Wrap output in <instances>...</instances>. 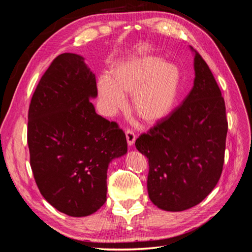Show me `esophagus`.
Returning a JSON list of instances; mask_svg holds the SVG:
<instances>
[{
    "instance_id": "1",
    "label": "esophagus",
    "mask_w": 252,
    "mask_h": 252,
    "mask_svg": "<svg viewBox=\"0 0 252 252\" xmlns=\"http://www.w3.org/2000/svg\"><path fill=\"white\" fill-rule=\"evenodd\" d=\"M135 139H136V135L132 130H127L126 131V140H127V143H128L129 146H132V145L135 142Z\"/></svg>"
}]
</instances>
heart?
I'll return each instance as SVG.
<instances>
[{"label": "heart", "instance_id": "heart-1", "mask_svg": "<svg viewBox=\"0 0 252 252\" xmlns=\"http://www.w3.org/2000/svg\"><path fill=\"white\" fill-rule=\"evenodd\" d=\"M182 72L178 65L158 56L138 55L111 66L109 75L97 81L102 109L112 116L126 106L124 94L131 96V107L144 123L155 125L168 118L179 102Z\"/></svg>", "mask_w": 252, "mask_h": 252}]
</instances>
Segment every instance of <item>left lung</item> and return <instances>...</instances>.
I'll list each match as a JSON object with an SVG mask.
<instances>
[{
    "label": "left lung",
    "mask_w": 252,
    "mask_h": 252,
    "mask_svg": "<svg viewBox=\"0 0 252 252\" xmlns=\"http://www.w3.org/2000/svg\"><path fill=\"white\" fill-rule=\"evenodd\" d=\"M193 53V87L168 118L135 141L147 157L148 195L166 211L200 204L223 170L228 123L224 98L202 57Z\"/></svg>",
    "instance_id": "8db88e82"
}]
</instances>
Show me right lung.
Listing matches in <instances>:
<instances>
[{"instance_id":"right-lung-1","label":"right lung","mask_w":252,"mask_h":252,"mask_svg":"<svg viewBox=\"0 0 252 252\" xmlns=\"http://www.w3.org/2000/svg\"><path fill=\"white\" fill-rule=\"evenodd\" d=\"M94 73L75 53L57 57L28 112L30 166L41 194L60 212L87 217L106 202L107 170L127 154L125 133L95 112Z\"/></svg>"}]
</instances>
